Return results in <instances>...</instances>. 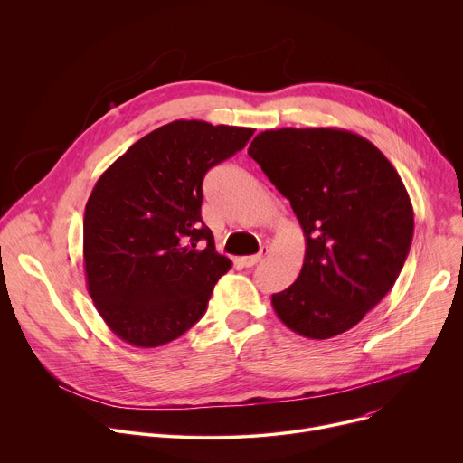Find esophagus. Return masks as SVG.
<instances>
[{
	"instance_id": "obj_1",
	"label": "esophagus",
	"mask_w": 463,
	"mask_h": 463,
	"mask_svg": "<svg viewBox=\"0 0 463 463\" xmlns=\"http://www.w3.org/2000/svg\"><path fill=\"white\" fill-rule=\"evenodd\" d=\"M269 253V250H268V246H262L260 248V251L257 253V255H248V257H241L239 259V262L242 264V266H246V268H251V266H255L259 260H262L266 255Z\"/></svg>"
}]
</instances>
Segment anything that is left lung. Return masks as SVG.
Listing matches in <instances>:
<instances>
[{
	"label": "left lung",
	"instance_id": "8db88e82",
	"mask_svg": "<svg viewBox=\"0 0 463 463\" xmlns=\"http://www.w3.org/2000/svg\"><path fill=\"white\" fill-rule=\"evenodd\" d=\"M248 155L305 233L301 273L271 296L277 317L308 339L346 332L394 287L411 250L414 212L398 171L373 142L337 128L266 129Z\"/></svg>",
	"mask_w": 463,
	"mask_h": 463
}]
</instances>
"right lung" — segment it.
Instances as JSON below:
<instances>
[{
	"instance_id": "add662e5",
	"label": "right lung",
	"mask_w": 463,
	"mask_h": 463,
	"mask_svg": "<svg viewBox=\"0 0 463 463\" xmlns=\"http://www.w3.org/2000/svg\"><path fill=\"white\" fill-rule=\"evenodd\" d=\"M251 128L175 120L135 142L97 180L83 215L87 292L109 330L138 348L165 345L206 312L232 260L201 217L210 167Z\"/></svg>"
}]
</instances>
